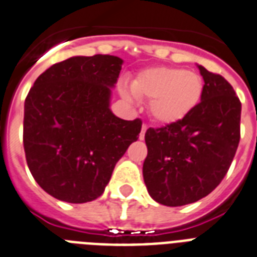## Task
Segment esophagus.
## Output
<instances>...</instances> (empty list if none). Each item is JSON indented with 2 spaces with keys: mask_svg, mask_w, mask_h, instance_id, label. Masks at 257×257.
<instances>
[{
  "mask_svg": "<svg viewBox=\"0 0 257 257\" xmlns=\"http://www.w3.org/2000/svg\"><path fill=\"white\" fill-rule=\"evenodd\" d=\"M147 128H148V126H147V124H143V126H142L141 135H139V138H141L142 141H143V139H144V135H146V131H147Z\"/></svg>",
  "mask_w": 257,
  "mask_h": 257,
  "instance_id": "esophagus-1",
  "label": "esophagus"
}]
</instances>
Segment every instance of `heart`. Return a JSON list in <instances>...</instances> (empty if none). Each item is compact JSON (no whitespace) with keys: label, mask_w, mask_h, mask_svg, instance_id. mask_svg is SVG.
<instances>
[{"label":"heart","mask_w":257,"mask_h":257,"mask_svg":"<svg viewBox=\"0 0 257 257\" xmlns=\"http://www.w3.org/2000/svg\"><path fill=\"white\" fill-rule=\"evenodd\" d=\"M134 95L150 101V113L163 124L177 123L196 109L203 93L200 75L176 67H154L142 71L133 81Z\"/></svg>","instance_id":"1"}]
</instances>
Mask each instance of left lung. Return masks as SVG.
Masks as SVG:
<instances>
[{"instance_id":"1","label":"left lung","mask_w":257,"mask_h":257,"mask_svg":"<svg viewBox=\"0 0 257 257\" xmlns=\"http://www.w3.org/2000/svg\"><path fill=\"white\" fill-rule=\"evenodd\" d=\"M201 102L177 123L148 128L143 177L150 196L182 206L213 192L230 168L240 141L241 103L224 77L198 65Z\"/></svg>"}]
</instances>
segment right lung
I'll return each mask as SVG.
<instances>
[{
  "label": "right lung",
  "instance_id": "add662e5",
  "mask_svg": "<svg viewBox=\"0 0 257 257\" xmlns=\"http://www.w3.org/2000/svg\"><path fill=\"white\" fill-rule=\"evenodd\" d=\"M122 63L110 55L67 59L44 71L25 99L27 165L40 188L57 200L98 198L116 162L139 138V118L120 119L109 109Z\"/></svg>",
  "mask_w": 257,
  "mask_h": 257
}]
</instances>
